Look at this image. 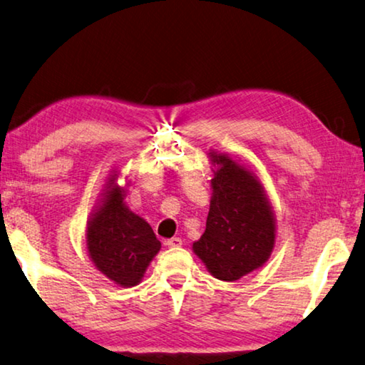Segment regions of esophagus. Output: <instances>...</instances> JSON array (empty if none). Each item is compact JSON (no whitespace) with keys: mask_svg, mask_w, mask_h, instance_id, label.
I'll use <instances>...</instances> for the list:
<instances>
[{"mask_svg":"<svg viewBox=\"0 0 365 365\" xmlns=\"http://www.w3.org/2000/svg\"><path fill=\"white\" fill-rule=\"evenodd\" d=\"M182 239L180 237H173V239H169V240H165V245L169 247V248H177V247H182Z\"/></svg>","mask_w":365,"mask_h":365,"instance_id":"34e87169","label":"esophagus"}]
</instances>
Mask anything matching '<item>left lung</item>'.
Here are the masks:
<instances>
[{"label": "left lung", "instance_id": "left-lung-1", "mask_svg": "<svg viewBox=\"0 0 365 365\" xmlns=\"http://www.w3.org/2000/svg\"><path fill=\"white\" fill-rule=\"evenodd\" d=\"M216 167L206 230L193 252L210 273L232 282L268 262L276 242V219L258 177L227 154L210 153Z\"/></svg>", "mask_w": 365, "mask_h": 365}]
</instances>
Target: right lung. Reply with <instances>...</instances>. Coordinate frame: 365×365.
<instances>
[{
	"mask_svg": "<svg viewBox=\"0 0 365 365\" xmlns=\"http://www.w3.org/2000/svg\"><path fill=\"white\" fill-rule=\"evenodd\" d=\"M118 173L108 177L101 203L86 230V245L96 268L115 284H140L149 263L160 250V242L143 217L125 203L126 188L117 185Z\"/></svg>",
	"mask_w": 365,
	"mask_h": 365,
	"instance_id": "obj_1",
	"label": "right lung"
}]
</instances>
